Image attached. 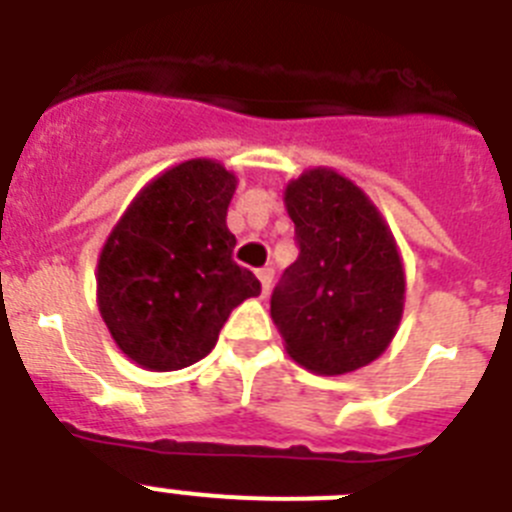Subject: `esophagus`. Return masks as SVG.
I'll list each match as a JSON object with an SVG mask.
<instances>
[{"label": "esophagus", "instance_id": "1", "mask_svg": "<svg viewBox=\"0 0 512 512\" xmlns=\"http://www.w3.org/2000/svg\"><path fill=\"white\" fill-rule=\"evenodd\" d=\"M256 277H259V284H261V295H269V287H271V269H259L256 271Z\"/></svg>", "mask_w": 512, "mask_h": 512}]
</instances>
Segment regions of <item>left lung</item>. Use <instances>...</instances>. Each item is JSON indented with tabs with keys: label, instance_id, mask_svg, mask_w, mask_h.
<instances>
[{
	"label": "left lung",
	"instance_id": "8db88e82",
	"mask_svg": "<svg viewBox=\"0 0 512 512\" xmlns=\"http://www.w3.org/2000/svg\"><path fill=\"white\" fill-rule=\"evenodd\" d=\"M300 256L271 295V320L295 364L351 374L387 351L405 310V266L372 197L330 166L284 187Z\"/></svg>",
	"mask_w": 512,
	"mask_h": 512
}]
</instances>
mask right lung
I'll use <instances>...</instances> for the list:
<instances>
[{
    "mask_svg": "<svg viewBox=\"0 0 512 512\" xmlns=\"http://www.w3.org/2000/svg\"><path fill=\"white\" fill-rule=\"evenodd\" d=\"M238 176L189 158L133 197L97 259V307L112 341L148 372H176L215 348L230 310L261 284L233 261L228 207Z\"/></svg>",
    "mask_w": 512,
    "mask_h": 512,
    "instance_id": "obj_1",
    "label": "right lung"
}]
</instances>
